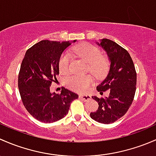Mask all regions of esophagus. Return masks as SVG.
<instances>
[{
    "mask_svg": "<svg viewBox=\"0 0 156 156\" xmlns=\"http://www.w3.org/2000/svg\"><path fill=\"white\" fill-rule=\"evenodd\" d=\"M80 98L83 99L84 101H89L91 100V96L88 94H80Z\"/></svg>",
    "mask_w": 156,
    "mask_h": 156,
    "instance_id": "obj_1",
    "label": "esophagus"
}]
</instances>
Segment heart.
Listing matches in <instances>:
<instances>
[{"instance_id":"1","label":"heart","mask_w":156,"mask_h":156,"mask_svg":"<svg viewBox=\"0 0 156 156\" xmlns=\"http://www.w3.org/2000/svg\"><path fill=\"white\" fill-rule=\"evenodd\" d=\"M73 52L82 60L89 63L90 70L96 76H101L107 69V59L101 56V52L97 46L91 43H85L77 45L73 49ZM71 55L65 52L61 56L58 62L59 71L62 74H67L70 72ZM92 83L91 76H73L67 79L66 84L69 89L83 92L86 91Z\"/></svg>"}]
</instances>
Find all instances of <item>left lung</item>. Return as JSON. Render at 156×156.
<instances>
[{
    "label": "left lung",
    "instance_id": "8db88e82",
    "mask_svg": "<svg viewBox=\"0 0 156 156\" xmlns=\"http://www.w3.org/2000/svg\"><path fill=\"white\" fill-rule=\"evenodd\" d=\"M108 56L110 67L108 73L97 90L103 91L110 89L108 97L92 98L98 103L97 111L90 113L94 121L103 124H110L125 115L134 100L137 84L135 67L128 51L109 39L96 42Z\"/></svg>",
    "mask_w": 156,
    "mask_h": 156
}]
</instances>
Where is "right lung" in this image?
Wrapping results in <instances>:
<instances>
[{"label": "right lung", "mask_w": 156, "mask_h": 156, "mask_svg": "<svg viewBox=\"0 0 156 156\" xmlns=\"http://www.w3.org/2000/svg\"><path fill=\"white\" fill-rule=\"evenodd\" d=\"M72 42L41 41L27 50L21 65L18 86L24 106L41 122L58 121L67 115L78 94L62 88L60 94L52 93V82L59 74L58 62Z\"/></svg>", "instance_id": "add662e5"}]
</instances>
